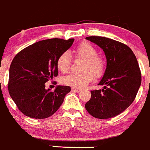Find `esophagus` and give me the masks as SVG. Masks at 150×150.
I'll return each instance as SVG.
<instances>
[{
	"instance_id": "1",
	"label": "esophagus",
	"mask_w": 150,
	"mask_h": 150,
	"mask_svg": "<svg viewBox=\"0 0 150 150\" xmlns=\"http://www.w3.org/2000/svg\"><path fill=\"white\" fill-rule=\"evenodd\" d=\"M71 90H73V91L74 92H76V93H79V92L81 91V89L76 88V87H72Z\"/></svg>"
}]
</instances>
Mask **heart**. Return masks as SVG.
Listing matches in <instances>:
<instances>
[{"label": "heart", "instance_id": "heart-1", "mask_svg": "<svg viewBox=\"0 0 150 150\" xmlns=\"http://www.w3.org/2000/svg\"><path fill=\"white\" fill-rule=\"evenodd\" d=\"M75 58L84 60L81 71L64 77L62 82L66 85L77 88H82L93 81L94 76L99 78L103 75L105 70V61L94 46L88 42H84L77 46L72 51ZM57 67L62 73H67L71 65V57L67 52H64L57 59Z\"/></svg>", "mask_w": 150, "mask_h": 150}]
</instances>
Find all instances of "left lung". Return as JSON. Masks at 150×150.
<instances>
[{
    "mask_svg": "<svg viewBox=\"0 0 150 150\" xmlns=\"http://www.w3.org/2000/svg\"><path fill=\"white\" fill-rule=\"evenodd\" d=\"M86 39L103 50L106 69L98 84L104 85L103 89L91 90L85 108L98 119L114 117L133 103L140 87L142 74L137 59L130 47L117 41L102 36Z\"/></svg>",
    "mask_w": 150,
    "mask_h": 150,
    "instance_id": "obj_1",
    "label": "left lung"
}]
</instances>
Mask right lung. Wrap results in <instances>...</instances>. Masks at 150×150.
<instances>
[{"instance_id": "obj_1", "label": "right lung", "mask_w": 150, "mask_h": 150, "mask_svg": "<svg viewBox=\"0 0 150 150\" xmlns=\"http://www.w3.org/2000/svg\"><path fill=\"white\" fill-rule=\"evenodd\" d=\"M68 40L50 38L38 41L17 53L9 69L8 89L19 110L25 116L44 119L60 108L69 86H57L52 92L45 83L58 74L57 59L73 44Z\"/></svg>"}]
</instances>
